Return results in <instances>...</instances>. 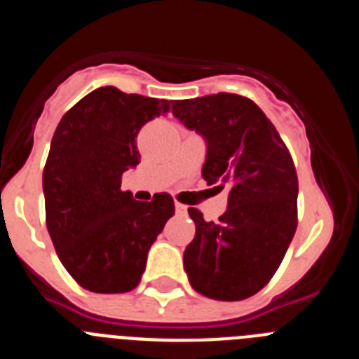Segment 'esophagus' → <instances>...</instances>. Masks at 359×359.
<instances>
[{"label": "esophagus", "instance_id": "34e87169", "mask_svg": "<svg viewBox=\"0 0 359 359\" xmlns=\"http://www.w3.org/2000/svg\"><path fill=\"white\" fill-rule=\"evenodd\" d=\"M176 214L182 215V217H187V214H189V210H187L185 205H180V203H176Z\"/></svg>", "mask_w": 359, "mask_h": 359}]
</instances>
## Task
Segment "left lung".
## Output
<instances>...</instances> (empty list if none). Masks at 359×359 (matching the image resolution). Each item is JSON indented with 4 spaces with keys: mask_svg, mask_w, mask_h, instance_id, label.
Returning <instances> with one entry per match:
<instances>
[{
    "mask_svg": "<svg viewBox=\"0 0 359 359\" xmlns=\"http://www.w3.org/2000/svg\"><path fill=\"white\" fill-rule=\"evenodd\" d=\"M172 115L203 136L208 185L228 187L217 223L189 208L194 241L183 253L190 286L214 300H243L273 277L297 230V170L261 107L231 93L177 100Z\"/></svg>",
    "mask_w": 359,
    "mask_h": 359,
    "instance_id": "left-lung-1",
    "label": "left lung"
}]
</instances>
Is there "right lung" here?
Listing matches in <instances>:
<instances>
[{"instance_id":"1","label":"right lung","mask_w":359,"mask_h":359,"mask_svg":"<svg viewBox=\"0 0 359 359\" xmlns=\"http://www.w3.org/2000/svg\"><path fill=\"white\" fill-rule=\"evenodd\" d=\"M170 109L160 98L104 86L61 118L43 170L46 226L62 266L84 290L126 293L140 284L147 253L174 215L169 194L136 201L122 174L140 163L142 126Z\"/></svg>"}]
</instances>
